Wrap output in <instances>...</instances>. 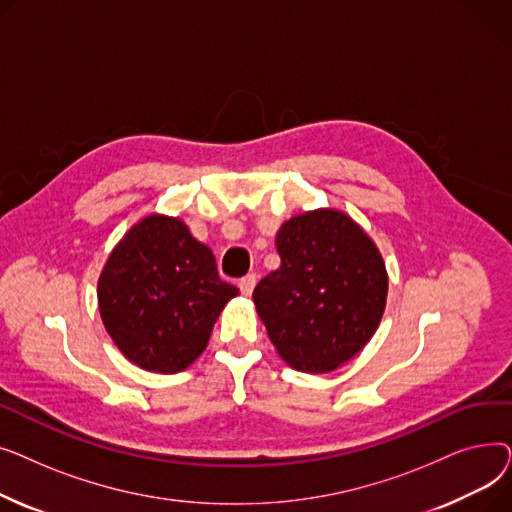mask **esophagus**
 Here are the masks:
<instances>
[{
    "mask_svg": "<svg viewBox=\"0 0 512 512\" xmlns=\"http://www.w3.org/2000/svg\"><path fill=\"white\" fill-rule=\"evenodd\" d=\"M255 284H257V276L255 274H247L245 278L238 280V288H240L242 294H245V297H251Z\"/></svg>",
    "mask_w": 512,
    "mask_h": 512,
    "instance_id": "esophagus-1",
    "label": "esophagus"
}]
</instances>
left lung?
<instances>
[{
  "label": "left lung",
  "mask_w": 512,
  "mask_h": 512,
  "mask_svg": "<svg viewBox=\"0 0 512 512\" xmlns=\"http://www.w3.org/2000/svg\"><path fill=\"white\" fill-rule=\"evenodd\" d=\"M276 249L280 267L253 290L257 315L290 367L330 373L380 326L388 297L382 253L351 215L332 207L292 215Z\"/></svg>",
  "instance_id": "1"
}]
</instances>
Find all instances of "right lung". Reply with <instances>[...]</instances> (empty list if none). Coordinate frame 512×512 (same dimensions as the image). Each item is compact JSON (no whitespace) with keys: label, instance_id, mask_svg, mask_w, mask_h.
<instances>
[{"label":"right lung","instance_id":"add662e5","mask_svg":"<svg viewBox=\"0 0 512 512\" xmlns=\"http://www.w3.org/2000/svg\"><path fill=\"white\" fill-rule=\"evenodd\" d=\"M238 288L220 280L211 249L180 218L149 213L107 255L99 315L118 351L153 373L195 363Z\"/></svg>","mask_w":512,"mask_h":512}]
</instances>
